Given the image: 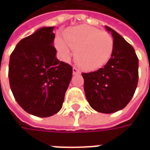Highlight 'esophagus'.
<instances>
[{
    "mask_svg": "<svg viewBox=\"0 0 150 150\" xmlns=\"http://www.w3.org/2000/svg\"><path fill=\"white\" fill-rule=\"evenodd\" d=\"M79 74H80L79 69L74 67H73V75H79Z\"/></svg>",
    "mask_w": 150,
    "mask_h": 150,
    "instance_id": "obj_1",
    "label": "esophagus"
}]
</instances>
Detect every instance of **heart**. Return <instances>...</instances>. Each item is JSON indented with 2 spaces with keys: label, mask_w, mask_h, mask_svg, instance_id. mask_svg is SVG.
<instances>
[{
  "label": "heart",
  "mask_w": 150,
  "mask_h": 150,
  "mask_svg": "<svg viewBox=\"0 0 150 150\" xmlns=\"http://www.w3.org/2000/svg\"><path fill=\"white\" fill-rule=\"evenodd\" d=\"M63 40L57 38L55 46L65 58L76 50L75 59L83 68L94 70L108 61L113 50V39L97 28L80 25L68 29L63 34Z\"/></svg>",
  "instance_id": "obj_1"
}]
</instances>
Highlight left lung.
I'll use <instances>...</instances> for the list:
<instances>
[{
	"label": "left lung",
	"mask_w": 150,
	"mask_h": 150,
	"mask_svg": "<svg viewBox=\"0 0 150 150\" xmlns=\"http://www.w3.org/2000/svg\"><path fill=\"white\" fill-rule=\"evenodd\" d=\"M105 28L113 38L110 59L102 68L82 75L90 106L99 112L112 113L123 109L134 95L138 83V58L122 36Z\"/></svg>",
	"instance_id": "8db88e82"
}]
</instances>
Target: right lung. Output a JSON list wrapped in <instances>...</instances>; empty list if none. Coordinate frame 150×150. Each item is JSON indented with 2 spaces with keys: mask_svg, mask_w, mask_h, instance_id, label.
<instances>
[{
  "mask_svg": "<svg viewBox=\"0 0 150 150\" xmlns=\"http://www.w3.org/2000/svg\"><path fill=\"white\" fill-rule=\"evenodd\" d=\"M54 26L42 27L21 39L8 64L9 85L18 104L38 117L62 108L72 77V67L56 58Z\"/></svg>",
  "mask_w": 150,
  "mask_h": 150,
  "instance_id": "1",
  "label": "right lung"
}]
</instances>
